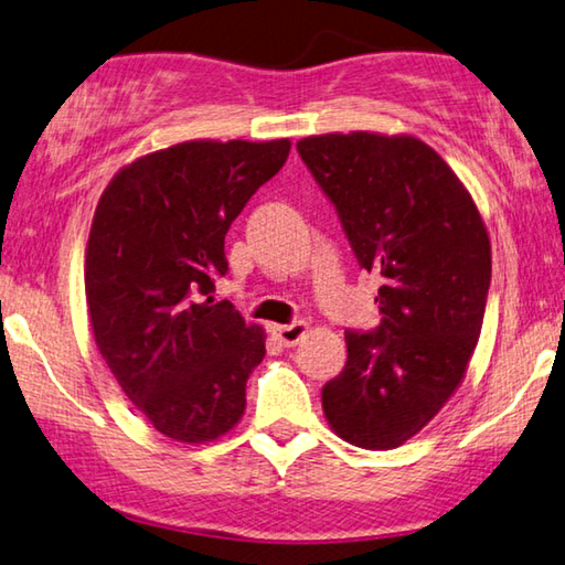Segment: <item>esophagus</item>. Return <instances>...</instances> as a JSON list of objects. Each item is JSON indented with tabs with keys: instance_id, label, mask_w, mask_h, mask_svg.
I'll use <instances>...</instances> for the list:
<instances>
[{
	"instance_id": "esophagus-1",
	"label": "esophagus",
	"mask_w": 565,
	"mask_h": 565,
	"mask_svg": "<svg viewBox=\"0 0 565 565\" xmlns=\"http://www.w3.org/2000/svg\"><path fill=\"white\" fill-rule=\"evenodd\" d=\"M305 332H308V326H305V322H290V326H275L273 328L275 340L285 348L298 345L300 340L305 338Z\"/></svg>"
}]
</instances>
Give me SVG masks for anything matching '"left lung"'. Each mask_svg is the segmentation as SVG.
Returning a JSON list of instances; mask_svg holds the SVG:
<instances>
[{
    "label": "left lung",
    "mask_w": 565,
    "mask_h": 565,
    "mask_svg": "<svg viewBox=\"0 0 565 565\" xmlns=\"http://www.w3.org/2000/svg\"><path fill=\"white\" fill-rule=\"evenodd\" d=\"M358 265L383 277L381 326L348 330V363L322 387L340 438L387 450L413 438L463 381L491 288V243L468 190L415 137L298 142Z\"/></svg>",
    "instance_id": "left-lung-1"
}]
</instances>
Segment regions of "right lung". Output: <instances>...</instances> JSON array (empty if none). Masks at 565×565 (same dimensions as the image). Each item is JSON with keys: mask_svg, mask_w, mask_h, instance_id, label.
<instances>
[{"mask_svg": "<svg viewBox=\"0 0 565 565\" xmlns=\"http://www.w3.org/2000/svg\"><path fill=\"white\" fill-rule=\"evenodd\" d=\"M288 154L290 140L182 142L127 164L99 198L92 332L125 395L172 440H215L243 418L265 335L210 295L227 273L230 225Z\"/></svg>", "mask_w": 565, "mask_h": 565, "instance_id": "add662e5", "label": "right lung"}]
</instances>
